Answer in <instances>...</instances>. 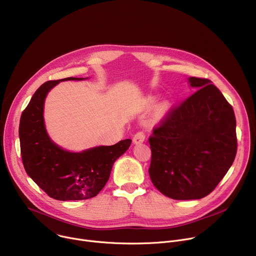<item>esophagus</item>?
<instances>
[{
  "instance_id": "34e87169",
  "label": "esophagus",
  "mask_w": 256,
  "mask_h": 256,
  "mask_svg": "<svg viewBox=\"0 0 256 256\" xmlns=\"http://www.w3.org/2000/svg\"><path fill=\"white\" fill-rule=\"evenodd\" d=\"M144 138H146L144 132H138L134 134V138H132V142H134V144H142V142L144 140Z\"/></svg>"
}]
</instances>
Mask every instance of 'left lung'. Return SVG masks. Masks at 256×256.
Returning <instances> with one entry per match:
<instances>
[{
  "mask_svg": "<svg viewBox=\"0 0 256 256\" xmlns=\"http://www.w3.org/2000/svg\"><path fill=\"white\" fill-rule=\"evenodd\" d=\"M188 84L196 92L171 110L149 138L153 184L180 200L210 194L237 152L232 106L212 81L190 77Z\"/></svg>",
  "mask_w": 256,
  "mask_h": 256,
  "instance_id": "8db88e82",
  "label": "left lung"
}]
</instances>
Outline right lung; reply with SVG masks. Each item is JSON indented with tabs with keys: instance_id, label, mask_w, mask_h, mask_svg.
Masks as SVG:
<instances>
[{
	"instance_id": "add662e5",
	"label": "right lung",
	"mask_w": 256,
	"mask_h": 256,
	"mask_svg": "<svg viewBox=\"0 0 256 256\" xmlns=\"http://www.w3.org/2000/svg\"><path fill=\"white\" fill-rule=\"evenodd\" d=\"M66 78L48 81L33 94L22 112L19 138L26 173L44 192L58 200H81L96 196L110 176L116 159L126 152L132 140L114 146H97L82 152H70L48 136L44 124V102L48 92Z\"/></svg>"
}]
</instances>
